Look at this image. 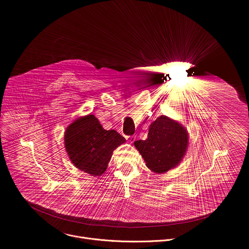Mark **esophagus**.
Instances as JSON below:
<instances>
[{"label": "esophagus", "instance_id": "esophagus-1", "mask_svg": "<svg viewBox=\"0 0 249 249\" xmlns=\"http://www.w3.org/2000/svg\"><path fill=\"white\" fill-rule=\"evenodd\" d=\"M126 139L130 142V143H133V142L136 140L135 136H126Z\"/></svg>", "mask_w": 249, "mask_h": 249}]
</instances>
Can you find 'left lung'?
Returning a JSON list of instances; mask_svg holds the SVG:
<instances>
[{
	"instance_id": "left-lung-1",
	"label": "left lung",
	"mask_w": 249,
	"mask_h": 249,
	"mask_svg": "<svg viewBox=\"0 0 249 249\" xmlns=\"http://www.w3.org/2000/svg\"><path fill=\"white\" fill-rule=\"evenodd\" d=\"M187 142L184 127L161 115L150 125L148 138L136 141L134 145L152 171L163 173L180 162Z\"/></svg>"
}]
</instances>
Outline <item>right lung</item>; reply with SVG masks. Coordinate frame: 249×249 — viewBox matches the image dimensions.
Masks as SVG:
<instances>
[{
  "label": "right lung",
  "mask_w": 249,
  "mask_h": 249,
  "mask_svg": "<svg viewBox=\"0 0 249 249\" xmlns=\"http://www.w3.org/2000/svg\"><path fill=\"white\" fill-rule=\"evenodd\" d=\"M125 141L115 130H104L91 114L77 119L65 132V147L70 160L91 175L105 171L113 151Z\"/></svg>",
  "instance_id": "add662e5"
}]
</instances>
